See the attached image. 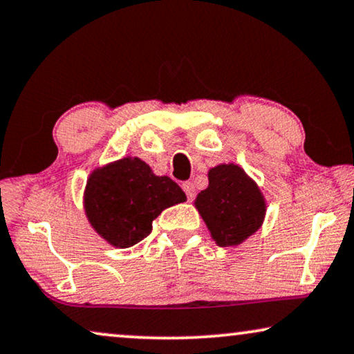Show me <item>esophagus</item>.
I'll use <instances>...</instances> for the list:
<instances>
[{
	"label": "esophagus",
	"mask_w": 354,
	"mask_h": 354,
	"mask_svg": "<svg viewBox=\"0 0 354 354\" xmlns=\"http://www.w3.org/2000/svg\"><path fill=\"white\" fill-rule=\"evenodd\" d=\"M182 188H183V192H185L188 201H192L193 198H195V195H196L195 185H193L192 182H185V183H183V185H182Z\"/></svg>",
	"instance_id": "34e87169"
}]
</instances>
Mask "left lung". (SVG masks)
Wrapping results in <instances>:
<instances>
[{
    "instance_id": "left-lung-1",
    "label": "left lung",
    "mask_w": 354,
    "mask_h": 354,
    "mask_svg": "<svg viewBox=\"0 0 354 354\" xmlns=\"http://www.w3.org/2000/svg\"><path fill=\"white\" fill-rule=\"evenodd\" d=\"M209 185L198 193L196 207L219 246H235L253 235L266 205L256 183L235 164L209 171Z\"/></svg>"
}]
</instances>
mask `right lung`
<instances>
[{"mask_svg":"<svg viewBox=\"0 0 354 354\" xmlns=\"http://www.w3.org/2000/svg\"><path fill=\"white\" fill-rule=\"evenodd\" d=\"M187 196L172 178L154 176L147 162L124 158L91 174L85 211L93 229L119 248H129L151 234L153 221Z\"/></svg>","mask_w":354,"mask_h":354,"instance_id":"add662e5","label":"right lung"}]
</instances>
